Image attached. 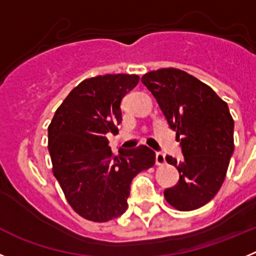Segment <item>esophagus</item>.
Returning <instances> with one entry per match:
<instances>
[{"label":"esophagus","mask_w":256,"mask_h":256,"mask_svg":"<svg viewBox=\"0 0 256 256\" xmlns=\"http://www.w3.org/2000/svg\"><path fill=\"white\" fill-rule=\"evenodd\" d=\"M156 165H164L165 164V155L162 152H156L155 155Z\"/></svg>","instance_id":"esophagus-1"}]
</instances>
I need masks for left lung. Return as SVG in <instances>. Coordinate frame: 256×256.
<instances>
[{
    "label": "left lung",
    "mask_w": 256,
    "mask_h": 256,
    "mask_svg": "<svg viewBox=\"0 0 256 256\" xmlns=\"http://www.w3.org/2000/svg\"><path fill=\"white\" fill-rule=\"evenodd\" d=\"M141 80L182 148V162L166 156V162L177 166L180 180L165 190V200L180 212L204 206L224 182L234 154V123L227 102L209 86L176 68L154 70Z\"/></svg>",
    "instance_id": "8db88e82"
}]
</instances>
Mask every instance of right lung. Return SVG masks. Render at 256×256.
<instances>
[{
  "label": "right lung",
  "instance_id": "add662e5",
  "mask_svg": "<svg viewBox=\"0 0 256 256\" xmlns=\"http://www.w3.org/2000/svg\"><path fill=\"white\" fill-rule=\"evenodd\" d=\"M136 74H106L84 79L58 108L48 126L52 172L76 214L108 222L128 208L130 182L155 164L148 146L119 150L115 156L106 134L118 133L122 98L137 86Z\"/></svg>",
  "mask_w": 256,
  "mask_h": 256
}]
</instances>
